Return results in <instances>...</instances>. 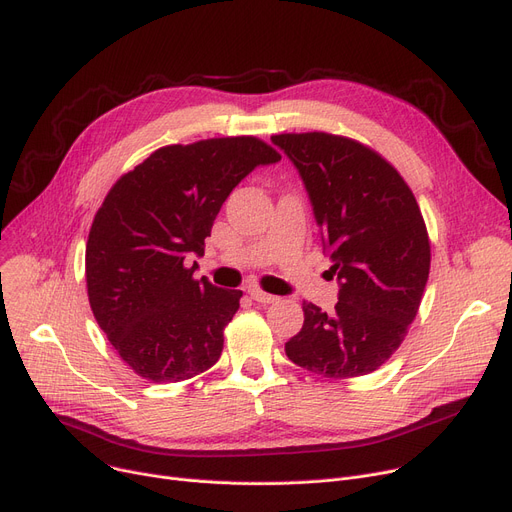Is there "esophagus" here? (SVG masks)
<instances>
[{
    "label": "esophagus",
    "mask_w": 512,
    "mask_h": 512,
    "mask_svg": "<svg viewBox=\"0 0 512 512\" xmlns=\"http://www.w3.org/2000/svg\"><path fill=\"white\" fill-rule=\"evenodd\" d=\"M249 294H251L253 301L263 303V305H270V303H276V301H278V297H274V294H267V292H263V290H259V288H249Z\"/></svg>",
    "instance_id": "esophagus-1"
}]
</instances>
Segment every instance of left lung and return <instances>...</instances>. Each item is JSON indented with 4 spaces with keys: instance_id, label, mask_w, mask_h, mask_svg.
<instances>
[{
    "instance_id": "obj_1",
    "label": "left lung",
    "mask_w": 512,
    "mask_h": 512,
    "mask_svg": "<svg viewBox=\"0 0 512 512\" xmlns=\"http://www.w3.org/2000/svg\"><path fill=\"white\" fill-rule=\"evenodd\" d=\"M299 170L338 280L332 313L303 303L305 324L286 342L292 363L344 380L384 365L419 311L429 238L415 195L373 149L328 132L276 134Z\"/></svg>"
}]
</instances>
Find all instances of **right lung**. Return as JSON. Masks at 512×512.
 <instances>
[{"label":"right lung","instance_id":"obj_1","mask_svg":"<svg viewBox=\"0 0 512 512\" xmlns=\"http://www.w3.org/2000/svg\"><path fill=\"white\" fill-rule=\"evenodd\" d=\"M280 153L255 137L168 145L124 174L103 199L87 240L93 315L122 361L149 382H182L220 359L242 290L195 280L232 188Z\"/></svg>","mask_w":512,"mask_h":512}]
</instances>
